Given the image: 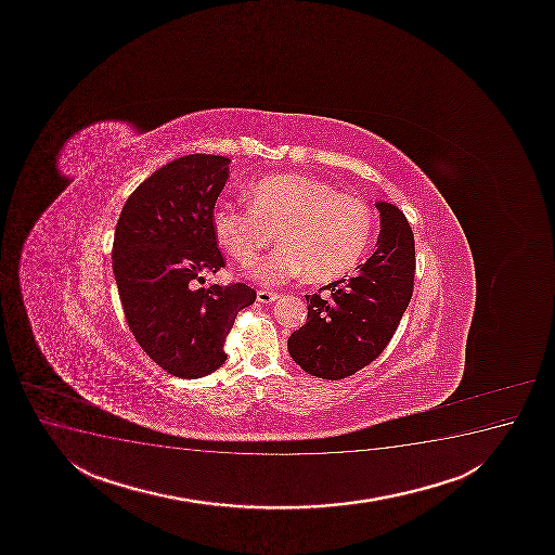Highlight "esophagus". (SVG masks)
I'll use <instances>...</instances> for the list:
<instances>
[{"label": "esophagus", "instance_id": "obj_1", "mask_svg": "<svg viewBox=\"0 0 555 555\" xmlns=\"http://www.w3.org/2000/svg\"><path fill=\"white\" fill-rule=\"evenodd\" d=\"M256 297H258V302H261V305H268V302H273V300L279 299V294L268 292V289H260V292L256 294Z\"/></svg>", "mask_w": 555, "mask_h": 555}]
</instances>
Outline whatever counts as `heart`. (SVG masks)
Segmentation results:
<instances>
[{
  "label": "heart",
  "instance_id": "b5f03b06",
  "mask_svg": "<svg viewBox=\"0 0 555 555\" xmlns=\"http://www.w3.org/2000/svg\"><path fill=\"white\" fill-rule=\"evenodd\" d=\"M248 208L219 204L211 229L240 266H253L263 248L281 247L253 271L263 284H281L307 271L308 281H333L359 263L372 242L373 214L359 196L305 175H273L245 185Z\"/></svg>",
  "mask_w": 555,
  "mask_h": 555
}]
</instances>
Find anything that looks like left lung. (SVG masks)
I'll return each instance as SVG.
<instances>
[{
    "mask_svg": "<svg viewBox=\"0 0 555 555\" xmlns=\"http://www.w3.org/2000/svg\"><path fill=\"white\" fill-rule=\"evenodd\" d=\"M377 250L351 279L307 295V323L287 338L292 359L313 377L338 380L372 364L390 344L411 302L416 248L411 224L393 204L377 203Z\"/></svg>",
    "mask_w": 555,
    "mask_h": 555,
    "instance_id": "obj_1",
    "label": "left lung"
}]
</instances>
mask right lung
<instances>
[{
    "label": "right lung",
    "mask_w": 555,
    "mask_h": 555,
    "mask_svg": "<svg viewBox=\"0 0 555 555\" xmlns=\"http://www.w3.org/2000/svg\"><path fill=\"white\" fill-rule=\"evenodd\" d=\"M229 164V157L190 154L164 165L128 196L115 229L113 273L128 326L175 377L221 367L235 315L256 300L255 287L243 282L201 286L227 266L211 211Z\"/></svg>",
    "instance_id": "right-lung-1"
}]
</instances>
